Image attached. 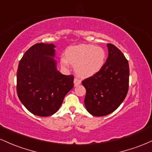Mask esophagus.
<instances>
[{"instance_id": "34e87169", "label": "esophagus", "mask_w": 152, "mask_h": 152, "mask_svg": "<svg viewBox=\"0 0 152 152\" xmlns=\"http://www.w3.org/2000/svg\"><path fill=\"white\" fill-rule=\"evenodd\" d=\"M74 86H78V85L79 84H81V80L80 79H78V78H74Z\"/></svg>"}]
</instances>
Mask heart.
<instances>
[{"mask_svg": "<svg viewBox=\"0 0 152 152\" xmlns=\"http://www.w3.org/2000/svg\"><path fill=\"white\" fill-rule=\"evenodd\" d=\"M106 53L101 47L91 44H81L71 46L66 50V58H61V64L67 66L74 65L76 74L81 77L88 78L96 74L102 69Z\"/></svg>", "mask_w": 152, "mask_h": 152, "instance_id": "b5f03b06", "label": "heart"}]
</instances>
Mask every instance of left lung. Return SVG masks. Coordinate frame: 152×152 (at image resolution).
<instances>
[{"label":"left lung","instance_id":"1","mask_svg":"<svg viewBox=\"0 0 152 152\" xmlns=\"http://www.w3.org/2000/svg\"><path fill=\"white\" fill-rule=\"evenodd\" d=\"M107 47L109 56L102 69L82 81L86 90L85 106L95 116L114 112L124 102L129 90L128 61L114 45L108 43Z\"/></svg>","mask_w":152,"mask_h":152}]
</instances>
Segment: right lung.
Segmentation results:
<instances>
[{"label": "right lung", "instance_id": "add662e5", "mask_svg": "<svg viewBox=\"0 0 152 152\" xmlns=\"http://www.w3.org/2000/svg\"><path fill=\"white\" fill-rule=\"evenodd\" d=\"M54 48L52 43L34 44L18 64L17 94L26 109L36 116L55 114L74 87V76L57 70Z\"/></svg>", "mask_w": 152, "mask_h": 152}]
</instances>
